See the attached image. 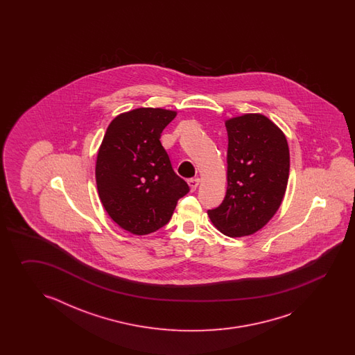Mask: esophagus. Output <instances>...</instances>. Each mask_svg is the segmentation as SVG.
I'll return each instance as SVG.
<instances>
[{
    "label": "esophagus",
    "mask_w": 355,
    "mask_h": 355,
    "mask_svg": "<svg viewBox=\"0 0 355 355\" xmlns=\"http://www.w3.org/2000/svg\"><path fill=\"white\" fill-rule=\"evenodd\" d=\"M199 182H200V179L199 178H193V179H190L188 181L189 187L191 190H196L198 188V185H199Z\"/></svg>",
    "instance_id": "esophagus-1"
}]
</instances>
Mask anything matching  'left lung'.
<instances>
[{"label": "left lung", "mask_w": 355, "mask_h": 355, "mask_svg": "<svg viewBox=\"0 0 355 355\" xmlns=\"http://www.w3.org/2000/svg\"><path fill=\"white\" fill-rule=\"evenodd\" d=\"M227 191L208 211L213 225L230 237L255 234L274 217L286 194L289 148L284 133L263 114L226 121Z\"/></svg>", "instance_id": "left-lung-1"}]
</instances>
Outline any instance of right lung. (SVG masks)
Masks as SVG:
<instances>
[{
    "label": "right lung",
    "instance_id": "1",
    "mask_svg": "<svg viewBox=\"0 0 355 355\" xmlns=\"http://www.w3.org/2000/svg\"><path fill=\"white\" fill-rule=\"evenodd\" d=\"M174 110L138 107L109 124L98 148L96 185L107 214L123 230L148 234L168 223L178 200L188 194L161 144Z\"/></svg>",
    "mask_w": 355,
    "mask_h": 355
}]
</instances>
